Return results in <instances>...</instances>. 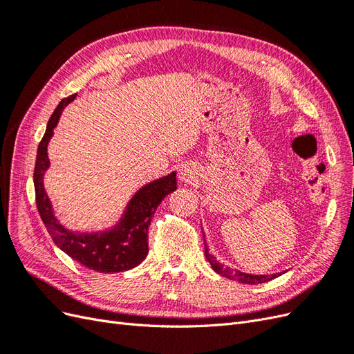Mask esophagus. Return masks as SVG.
Instances as JSON below:
<instances>
[{"mask_svg": "<svg viewBox=\"0 0 354 354\" xmlns=\"http://www.w3.org/2000/svg\"><path fill=\"white\" fill-rule=\"evenodd\" d=\"M198 176H199L198 168H196L194 164H185V165H181V168H180V171H178L180 180L183 181V183H186V185L195 183V181L198 180Z\"/></svg>", "mask_w": 354, "mask_h": 354, "instance_id": "obj_1", "label": "esophagus"}]
</instances>
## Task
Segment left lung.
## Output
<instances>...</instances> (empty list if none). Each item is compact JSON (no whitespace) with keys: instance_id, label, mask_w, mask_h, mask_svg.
Wrapping results in <instances>:
<instances>
[{"instance_id":"8db88e82","label":"left lung","mask_w":354,"mask_h":354,"mask_svg":"<svg viewBox=\"0 0 354 354\" xmlns=\"http://www.w3.org/2000/svg\"><path fill=\"white\" fill-rule=\"evenodd\" d=\"M203 238H205V234H203ZM205 241V239H203ZM205 257L208 263L211 264L212 270L217 272L218 274L227 277V279L230 281H236L239 283H246V285H255V283H264V282H269L272 279H274V277L281 276L282 273L285 272H281V273H274V274H251V273H245V272H241L238 269H233V267H229V266H224L223 263H220L216 257H214L212 254H209V250L207 246V241H205Z\"/></svg>"}]
</instances>
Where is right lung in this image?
<instances>
[{"label":"right lung","instance_id":"add662e5","mask_svg":"<svg viewBox=\"0 0 354 354\" xmlns=\"http://www.w3.org/2000/svg\"><path fill=\"white\" fill-rule=\"evenodd\" d=\"M77 94L63 99L50 116L47 130L38 145L37 162L34 171V186L37 208L50 236L59 248L75 261L87 269L99 273H120L134 269L147 257V230L153 214L162 199L177 189L176 173L138 189L137 194L127 203L121 220L109 230L82 233L72 232L62 226L53 212L51 202L44 189V174L50 167L47 146L53 137L63 109Z\"/></svg>","mask_w":354,"mask_h":354}]
</instances>
